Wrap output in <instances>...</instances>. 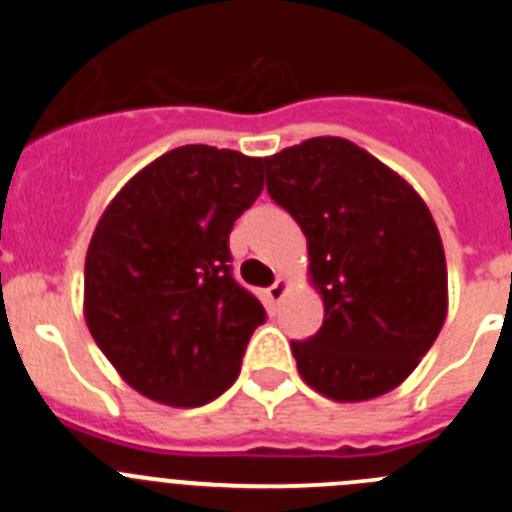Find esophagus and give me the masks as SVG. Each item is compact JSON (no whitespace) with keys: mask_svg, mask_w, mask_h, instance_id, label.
<instances>
[{"mask_svg":"<svg viewBox=\"0 0 512 512\" xmlns=\"http://www.w3.org/2000/svg\"><path fill=\"white\" fill-rule=\"evenodd\" d=\"M287 289H289V279L279 277L277 282H274L269 289H266V297H269V302H279L284 295H287Z\"/></svg>","mask_w":512,"mask_h":512,"instance_id":"obj_1","label":"esophagus"}]
</instances>
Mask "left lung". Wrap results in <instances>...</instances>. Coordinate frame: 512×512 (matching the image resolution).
Instances as JSON below:
<instances>
[{
  "instance_id": "8db88e82",
  "label": "left lung",
  "mask_w": 512,
  "mask_h": 512,
  "mask_svg": "<svg viewBox=\"0 0 512 512\" xmlns=\"http://www.w3.org/2000/svg\"><path fill=\"white\" fill-rule=\"evenodd\" d=\"M266 161L271 200L307 238L323 325L292 341L297 372L328 400L400 387L438 338L449 274L433 215L397 171L346 138L320 135Z\"/></svg>"
}]
</instances>
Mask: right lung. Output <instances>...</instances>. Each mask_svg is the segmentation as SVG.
Here are the masks:
<instances>
[{
    "label": "right lung",
    "instance_id": "right-lung-1",
    "mask_svg": "<svg viewBox=\"0 0 512 512\" xmlns=\"http://www.w3.org/2000/svg\"><path fill=\"white\" fill-rule=\"evenodd\" d=\"M264 164L230 148H174L99 217L84 264V320L148 400L200 408L238 379L266 312L230 274L228 238L264 189Z\"/></svg>",
    "mask_w": 512,
    "mask_h": 512
}]
</instances>
